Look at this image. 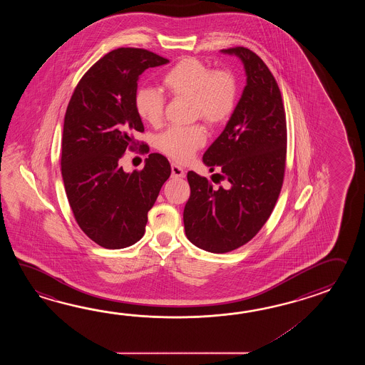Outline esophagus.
<instances>
[{
  "label": "esophagus",
  "instance_id": "34e87169",
  "mask_svg": "<svg viewBox=\"0 0 365 365\" xmlns=\"http://www.w3.org/2000/svg\"><path fill=\"white\" fill-rule=\"evenodd\" d=\"M172 176L173 178H185V170L179 164H171Z\"/></svg>",
  "mask_w": 365,
  "mask_h": 365
}]
</instances>
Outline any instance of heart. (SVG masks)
Segmentation results:
<instances>
[{
    "label": "heart",
    "instance_id": "heart-1",
    "mask_svg": "<svg viewBox=\"0 0 365 365\" xmlns=\"http://www.w3.org/2000/svg\"><path fill=\"white\" fill-rule=\"evenodd\" d=\"M164 88L173 96L192 99L193 116L209 124H219L232 113L236 103V79L227 70H211L195 58H184L162 77ZM134 108L142 121L159 125L164 113V98L150 87H140L134 95ZM206 143L201 125L171 126L162 133L158 148L178 162L189 160Z\"/></svg>",
    "mask_w": 365,
    "mask_h": 365
}]
</instances>
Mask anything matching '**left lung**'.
I'll list each match as a JSON object with an SVG mask.
<instances>
[{
	"mask_svg": "<svg viewBox=\"0 0 365 365\" xmlns=\"http://www.w3.org/2000/svg\"><path fill=\"white\" fill-rule=\"evenodd\" d=\"M220 52L240 58L247 86L203 163L211 172L220 167L215 175L230 184L212 189L206 178L187 172L190 197L184 209L186 237L211 253L240 248L262 228L279 197L287 153L286 113L272 71L248 48Z\"/></svg>",
	"mask_w": 365,
	"mask_h": 365,
	"instance_id": "left-lung-1",
	"label": "left lung"
}]
</instances>
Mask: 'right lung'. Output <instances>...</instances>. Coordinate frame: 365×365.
Instances as JSON below:
<instances>
[{"label": "right lung", "mask_w": 365, "mask_h": 365, "mask_svg": "<svg viewBox=\"0 0 365 365\" xmlns=\"http://www.w3.org/2000/svg\"><path fill=\"white\" fill-rule=\"evenodd\" d=\"M168 60L140 48H118L95 62L71 95L63 120L61 173L70 207L81 230L107 249L142 239L171 165L150 154L142 171L118 163L143 132L135 108L140 76ZM146 151V145H142Z\"/></svg>", "instance_id": "obj_1"}]
</instances>
